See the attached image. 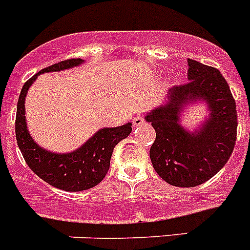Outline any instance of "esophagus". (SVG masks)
<instances>
[{
    "label": "esophagus",
    "mask_w": 250,
    "mask_h": 250,
    "mask_svg": "<svg viewBox=\"0 0 250 250\" xmlns=\"http://www.w3.org/2000/svg\"><path fill=\"white\" fill-rule=\"evenodd\" d=\"M145 119L143 115H136V116H134L132 118V124H134V126H139V125H141V124H144Z\"/></svg>",
    "instance_id": "34e87169"
}]
</instances>
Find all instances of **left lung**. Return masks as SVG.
<instances>
[{"mask_svg": "<svg viewBox=\"0 0 250 250\" xmlns=\"http://www.w3.org/2000/svg\"><path fill=\"white\" fill-rule=\"evenodd\" d=\"M188 81L169 90L167 103L145 116L155 129L150 147L152 167L163 180L179 188H193L213 178L230 158L237 140L235 100L219 70L188 60ZM208 104L211 116L195 133L187 132L178 119L191 101Z\"/></svg>", "mask_w": 250, "mask_h": 250, "instance_id": "obj_1", "label": "left lung"}]
</instances>
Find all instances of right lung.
<instances>
[{
    "mask_svg": "<svg viewBox=\"0 0 250 250\" xmlns=\"http://www.w3.org/2000/svg\"><path fill=\"white\" fill-rule=\"evenodd\" d=\"M81 59H68L48 67L31 77L23 85L17 101L16 140L26 164L39 178L65 191L87 190L96 187L105 178L110 167L112 150L119 141L131 132V123L123 126L104 127L81 147L67 154H56L40 147L31 138L25 118V98L27 90L40 74L61 71L79 66Z\"/></svg>",
    "mask_w": 250,
    "mask_h": 250,
    "instance_id": "1",
    "label": "right lung"
}]
</instances>
